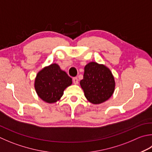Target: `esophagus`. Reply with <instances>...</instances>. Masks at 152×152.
Returning <instances> with one entry per match:
<instances>
[{"instance_id": "1", "label": "esophagus", "mask_w": 152, "mask_h": 152, "mask_svg": "<svg viewBox=\"0 0 152 152\" xmlns=\"http://www.w3.org/2000/svg\"><path fill=\"white\" fill-rule=\"evenodd\" d=\"M72 81H73V83L74 84H78V78H77V77H74V78H72Z\"/></svg>"}]
</instances>
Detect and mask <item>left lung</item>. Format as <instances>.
<instances>
[{"label":"left lung","mask_w":152,"mask_h":152,"mask_svg":"<svg viewBox=\"0 0 152 152\" xmlns=\"http://www.w3.org/2000/svg\"><path fill=\"white\" fill-rule=\"evenodd\" d=\"M80 86L85 97L91 103L99 104L109 99L115 90V80L111 71L103 64L91 62L84 68Z\"/></svg>","instance_id":"obj_1"}]
</instances>
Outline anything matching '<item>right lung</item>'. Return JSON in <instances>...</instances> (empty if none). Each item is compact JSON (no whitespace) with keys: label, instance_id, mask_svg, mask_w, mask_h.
<instances>
[{"label":"right lung","instance_id":"right-lung-1","mask_svg":"<svg viewBox=\"0 0 152 152\" xmlns=\"http://www.w3.org/2000/svg\"><path fill=\"white\" fill-rule=\"evenodd\" d=\"M71 84L72 78L56 64L43 68L37 74L35 80L37 95L47 103L57 102L63 95L65 88Z\"/></svg>","mask_w":152,"mask_h":152}]
</instances>
